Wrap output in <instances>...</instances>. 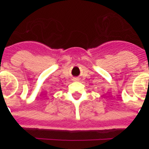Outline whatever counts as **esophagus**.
Returning <instances> with one entry per match:
<instances>
[{"label":"esophagus","instance_id":"34e87169","mask_svg":"<svg viewBox=\"0 0 149 149\" xmlns=\"http://www.w3.org/2000/svg\"><path fill=\"white\" fill-rule=\"evenodd\" d=\"M73 81H78V80H79V78H77V77H76V78H73Z\"/></svg>","mask_w":149,"mask_h":149}]
</instances>
